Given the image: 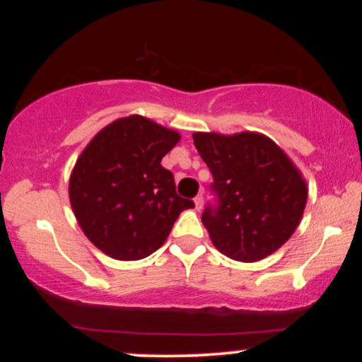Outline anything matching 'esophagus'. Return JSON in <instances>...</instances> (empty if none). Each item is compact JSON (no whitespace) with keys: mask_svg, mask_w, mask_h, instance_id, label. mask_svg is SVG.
Masks as SVG:
<instances>
[{"mask_svg":"<svg viewBox=\"0 0 362 362\" xmlns=\"http://www.w3.org/2000/svg\"><path fill=\"white\" fill-rule=\"evenodd\" d=\"M194 204H195V209L201 211L202 204H204V197H202V195H197V197L194 199Z\"/></svg>","mask_w":362,"mask_h":362,"instance_id":"34e87169","label":"esophagus"}]
</instances>
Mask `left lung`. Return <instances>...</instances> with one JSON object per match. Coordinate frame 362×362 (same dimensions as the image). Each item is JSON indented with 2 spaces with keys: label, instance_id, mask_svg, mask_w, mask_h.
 <instances>
[{
  "label": "left lung",
  "instance_id": "1",
  "mask_svg": "<svg viewBox=\"0 0 362 362\" xmlns=\"http://www.w3.org/2000/svg\"><path fill=\"white\" fill-rule=\"evenodd\" d=\"M192 138L213 173L216 204H207L201 219L214 247L238 262L262 260L281 248L308 199L300 170L259 132H194Z\"/></svg>",
  "mask_w": 362,
  "mask_h": 362
}]
</instances>
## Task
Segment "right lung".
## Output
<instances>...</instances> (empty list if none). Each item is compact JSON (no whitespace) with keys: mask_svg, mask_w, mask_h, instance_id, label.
I'll use <instances>...</instances> for the list:
<instances>
[{"mask_svg":"<svg viewBox=\"0 0 362 362\" xmlns=\"http://www.w3.org/2000/svg\"><path fill=\"white\" fill-rule=\"evenodd\" d=\"M180 141L141 115L117 119L83 149L69 178V201L83 233L117 260L156 252L194 201L177 194L161 158Z\"/></svg>","mask_w":362,"mask_h":362,"instance_id":"right-lung-1","label":"right lung"}]
</instances>
